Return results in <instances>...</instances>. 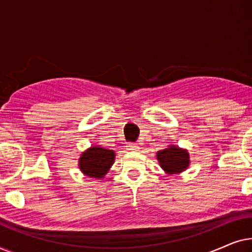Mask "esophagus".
<instances>
[{
  "mask_svg": "<svg viewBox=\"0 0 252 252\" xmlns=\"http://www.w3.org/2000/svg\"><path fill=\"white\" fill-rule=\"evenodd\" d=\"M127 149L128 150H132V151H137L140 149V147H139V144L137 143H134V142H128L127 143Z\"/></svg>",
  "mask_w": 252,
  "mask_h": 252,
  "instance_id": "34e87169",
  "label": "esophagus"
}]
</instances>
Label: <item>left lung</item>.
Returning a JSON list of instances; mask_svg holds the SVG:
<instances>
[{"mask_svg": "<svg viewBox=\"0 0 252 252\" xmlns=\"http://www.w3.org/2000/svg\"><path fill=\"white\" fill-rule=\"evenodd\" d=\"M157 159L160 167L168 174L181 173L188 168L190 163L188 151L175 146H170L166 149L158 151Z\"/></svg>", "mask_w": 252, "mask_h": 252, "instance_id": "obj_1", "label": "left lung"}]
</instances>
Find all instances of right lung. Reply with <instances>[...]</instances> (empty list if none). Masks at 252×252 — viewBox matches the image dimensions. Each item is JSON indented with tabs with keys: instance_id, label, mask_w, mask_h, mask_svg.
Masks as SVG:
<instances>
[{
	"instance_id": "obj_1",
	"label": "right lung",
	"mask_w": 252,
	"mask_h": 252,
	"mask_svg": "<svg viewBox=\"0 0 252 252\" xmlns=\"http://www.w3.org/2000/svg\"><path fill=\"white\" fill-rule=\"evenodd\" d=\"M115 151L101 147H91L79 158V168L87 177L101 179L115 161Z\"/></svg>"
}]
</instances>
